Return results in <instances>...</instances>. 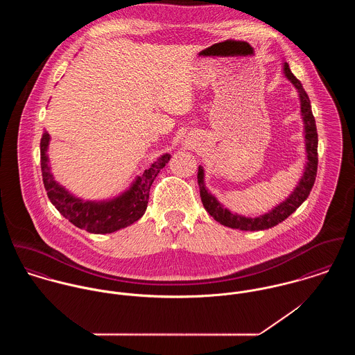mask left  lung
Segmentation results:
<instances>
[{
  "instance_id": "obj_1",
  "label": "left lung",
  "mask_w": 355,
  "mask_h": 355,
  "mask_svg": "<svg viewBox=\"0 0 355 355\" xmlns=\"http://www.w3.org/2000/svg\"><path fill=\"white\" fill-rule=\"evenodd\" d=\"M283 71L286 78L295 86V89L300 93V101H301V116L304 120V146H306V165H304V173L294 189V191L283 201V202L276 205L272 210H269L265 214H261L258 217H245L242 214L234 213L230 209H227L223 203L218 202L217 198L209 193V190L205 186V173L203 168L200 165L198 166V186H200V194H201V201L206 209V211L220 224L235 228V230H242V231H262L272 228L277 225L279 223L284 221L288 216H291L302 203L304 200L309 197L315 175H317V164H318V157H317V145H318V137H317V128H315V120L311 112V105L310 100L302 87V83L294 76L291 72L288 64L284 61L283 62Z\"/></svg>"
}]
</instances>
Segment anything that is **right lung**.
Wrapping results in <instances>:
<instances>
[{
    "instance_id": "add662e5",
    "label": "right lung",
    "mask_w": 355,
    "mask_h": 355,
    "mask_svg": "<svg viewBox=\"0 0 355 355\" xmlns=\"http://www.w3.org/2000/svg\"><path fill=\"white\" fill-rule=\"evenodd\" d=\"M49 142L51 137L45 131L41 139V169L48 197L67 220L92 234H112L138 221L146 211L154 179L171 158L168 153L158 157L119 197L107 201H83L54 180L48 154Z\"/></svg>"
}]
</instances>
